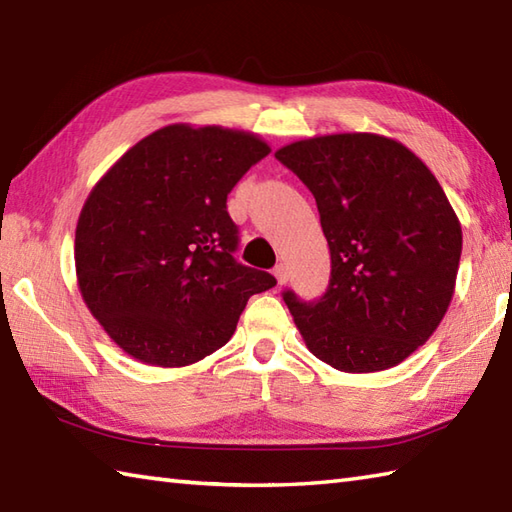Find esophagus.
<instances>
[{"instance_id": "34e87169", "label": "esophagus", "mask_w": 512, "mask_h": 512, "mask_svg": "<svg viewBox=\"0 0 512 512\" xmlns=\"http://www.w3.org/2000/svg\"><path fill=\"white\" fill-rule=\"evenodd\" d=\"M273 275L277 277V284L279 286H284L286 281H288V270H286V266L284 264H279V266H275V270H273Z\"/></svg>"}]
</instances>
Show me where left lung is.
Segmentation results:
<instances>
[{"label":"left lung","mask_w":512,"mask_h":512,"mask_svg":"<svg viewBox=\"0 0 512 512\" xmlns=\"http://www.w3.org/2000/svg\"><path fill=\"white\" fill-rule=\"evenodd\" d=\"M312 191L332 273L319 301H284L308 350L347 374L405 361L453 299L462 226L429 167L394 138L330 134L275 151Z\"/></svg>","instance_id":"1"}]
</instances>
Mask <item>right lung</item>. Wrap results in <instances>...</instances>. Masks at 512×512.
Wrapping results in <instances>:
<instances>
[{
  "mask_svg": "<svg viewBox=\"0 0 512 512\" xmlns=\"http://www.w3.org/2000/svg\"><path fill=\"white\" fill-rule=\"evenodd\" d=\"M268 154L242 129L176 123L94 184L76 222V281L94 319L136 361H202L231 339L246 301L277 286L233 257L237 226L226 211L239 178Z\"/></svg>",
  "mask_w": 512,
  "mask_h": 512,
  "instance_id": "add662e5",
  "label": "right lung"
}]
</instances>
